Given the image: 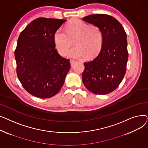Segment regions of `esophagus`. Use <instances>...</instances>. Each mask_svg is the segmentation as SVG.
Here are the masks:
<instances>
[{
  "label": "esophagus",
  "instance_id": "1",
  "mask_svg": "<svg viewBox=\"0 0 148 148\" xmlns=\"http://www.w3.org/2000/svg\"><path fill=\"white\" fill-rule=\"evenodd\" d=\"M75 62V60H70V64H71V65H73L74 63Z\"/></svg>",
  "mask_w": 148,
  "mask_h": 148
}]
</instances>
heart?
<instances>
[{"mask_svg":"<svg viewBox=\"0 0 148 148\" xmlns=\"http://www.w3.org/2000/svg\"><path fill=\"white\" fill-rule=\"evenodd\" d=\"M54 42L61 56H64L73 45L76 47L70 50L67 56L73 59L91 58L96 56L102 47L103 34L96 25H89L78 18L70 20L65 31L58 29L54 34Z\"/></svg>","mask_w":148,"mask_h":148,"instance_id":"obj_1","label":"heart"}]
</instances>
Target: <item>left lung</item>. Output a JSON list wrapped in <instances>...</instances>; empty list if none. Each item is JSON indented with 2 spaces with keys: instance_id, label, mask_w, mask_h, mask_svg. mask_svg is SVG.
Masks as SVG:
<instances>
[{
  "instance_id": "1",
  "label": "left lung",
  "mask_w": 148,
  "mask_h": 148,
  "mask_svg": "<svg viewBox=\"0 0 148 148\" xmlns=\"http://www.w3.org/2000/svg\"><path fill=\"white\" fill-rule=\"evenodd\" d=\"M83 20L99 26L103 34L98 55L84 62L83 83L94 94H108L119 86L126 73L128 58L126 32L121 23L109 15L92 14Z\"/></svg>"
}]
</instances>
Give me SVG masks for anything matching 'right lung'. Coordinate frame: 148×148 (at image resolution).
I'll use <instances>...</instances> for the list:
<instances>
[{
	"label": "right lung",
	"instance_id": "add662e5",
	"mask_svg": "<svg viewBox=\"0 0 148 148\" xmlns=\"http://www.w3.org/2000/svg\"><path fill=\"white\" fill-rule=\"evenodd\" d=\"M66 21L38 18L19 35L15 50L17 75L23 87L35 97L51 98L64 83L70 60L58 53L53 36Z\"/></svg>",
	"mask_w": 148,
	"mask_h": 148
}]
</instances>
